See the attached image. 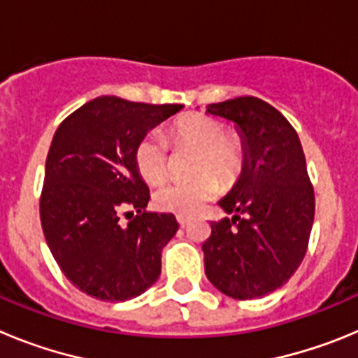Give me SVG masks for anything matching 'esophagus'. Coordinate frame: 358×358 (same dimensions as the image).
Here are the masks:
<instances>
[{
	"instance_id": "34e87169",
	"label": "esophagus",
	"mask_w": 358,
	"mask_h": 358,
	"mask_svg": "<svg viewBox=\"0 0 358 358\" xmlns=\"http://www.w3.org/2000/svg\"><path fill=\"white\" fill-rule=\"evenodd\" d=\"M177 222H179V226L185 227L186 224L189 222V218L188 217H182V215H177Z\"/></svg>"
}]
</instances>
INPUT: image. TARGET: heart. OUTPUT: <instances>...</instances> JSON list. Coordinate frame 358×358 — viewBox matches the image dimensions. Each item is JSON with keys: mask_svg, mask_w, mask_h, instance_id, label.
I'll list each match as a JSON object with an SVG mask.
<instances>
[{"mask_svg": "<svg viewBox=\"0 0 358 358\" xmlns=\"http://www.w3.org/2000/svg\"><path fill=\"white\" fill-rule=\"evenodd\" d=\"M169 141L173 148H192L197 154L192 169L194 176H197L195 179L166 182L154 192V204L170 213H197L217 195L218 181L229 186L242 176L248 159L242 136L227 132L222 120L202 113H188L172 122ZM134 163L147 182L163 181L170 169L166 140L157 132L141 136L134 148Z\"/></svg>", "mask_w": 358, "mask_h": 358, "instance_id": "obj_1", "label": "heart"}]
</instances>
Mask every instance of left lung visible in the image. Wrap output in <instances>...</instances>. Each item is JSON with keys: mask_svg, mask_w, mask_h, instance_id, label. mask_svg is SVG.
<instances>
[{"mask_svg": "<svg viewBox=\"0 0 358 358\" xmlns=\"http://www.w3.org/2000/svg\"><path fill=\"white\" fill-rule=\"evenodd\" d=\"M208 113L238 125L248 159L202 243L208 280L233 299H255L285 285L301 265L314 224V186L299 136L256 96L211 103Z\"/></svg>", "mask_w": 358, "mask_h": 358, "instance_id": "left-lung-1", "label": "left lung"}]
</instances>
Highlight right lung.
<instances>
[{
  "instance_id": "right-lung-1",
  "label": "right lung",
  "mask_w": 358,
  "mask_h": 358,
  "mask_svg": "<svg viewBox=\"0 0 358 358\" xmlns=\"http://www.w3.org/2000/svg\"><path fill=\"white\" fill-rule=\"evenodd\" d=\"M181 109L98 96L55 131L41 224L64 276L87 296L127 301L159 278L161 251L179 224L172 213L147 211L150 192L136 169L134 148L148 129Z\"/></svg>"
}]
</instances>
